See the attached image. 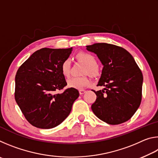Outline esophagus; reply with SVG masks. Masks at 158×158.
I'll list each match as a JSON object with an SVG mask.
<instances>
[{
  "instance_id": "34e87169",
  "label": "esophagus",
  "mask_w": 158,
  "mask_h": 158,
  "mask_svg": "<svg viewBox=\"0 0 158 158\" xmlns=\"http://www.w3.org/2000/svg\"><path fill=\"white\" fill-rule=\"evenodd\" d=\"M79 91L80 95H83V94H84L85 92H86V90H84V89H80Z\"/></svg>"
}]
</instances>
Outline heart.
Listing matches in <instances>:
<instances>
[{"label": "heart", "instance_id": "obj_1", "mask_svg": "<svg viewBox=\"0 0 158 158\" xmlns=\"http://www.w3.org/2000/svg\"><path fill=\"white\" fill-rule=\"evenodd\" d=\"M76 58L85 65L84 74H88L90 77H95L98 74V68L97 66L94 56L87 52H79L77 53ZM71 62L69 58H65L60 65V71L63 75L68 77L70 73ZM68 85L69 87L76 89H82L90 85V80L85 77H71L68 80Z\"/></svg>", "mask_w": 158, "mask_h": 158}]
</instances>
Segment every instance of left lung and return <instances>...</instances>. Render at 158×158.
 <instances>
[{
  "label": "left lung",
  "instance_id": "obj_1",
  "mask_svg": "<svg viewBox=\"0 0 158 158\" xmlns=\"http://www.w3.org/2000/svg\"><path fill=\"white\" fill-rule=\"evenodd\" d=\"M97 54L103 65L97 85L103 90H93L97 98L91 106L98 118L110 125L130 119L139 106L142 97L143 74L132 56L123 48L107 43L86 46Z\"/></svg>",
  "mask_w": 158,
  "mask_h": 158
}]
</instances>
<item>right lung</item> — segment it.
Segmentation results:
<instances>
[{
	"instance_id": "obj_1",
	"label": "right lung",
	"mask_w": 158,
	"mask_h": 158,
	"mask_svg": "<svg viewBox=\"0 0 158 158\" xmlns=\"http://www.w3.org/2000/svg\"><path fill=\"white\" fill-rule=\"evenodd\" d=\"M73 50L42 48L34 52L18 69L15 98L26 119L33 126L50 129L60 125L70 113L79 95L67 85L60 65Z\"/></svg>"
}]
</instances>
